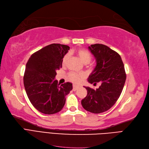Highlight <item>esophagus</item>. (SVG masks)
<instances>
[{
	"label": "esophagus",
	"mask_w": 149,
	"mask_h": 149,
	"mask_svg": "<svg viewBox=\"0 0 149 149\" xmlns=\"http://www.w3.org/2000/svg\"><path fill=\"white\" fill-rule=\"evenodd\" d=\"M79 88V86H77V85H73L72 86V90H73V91H76V90H78V88Z\"/></svg>",
	"instance_id": "1"
}]
</instances>
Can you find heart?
Instances as JSON below:
<instances>
[{
  "mask_svg": "<svg viewBox=\"0 0 149 149\" xmlns=\"http://www.w3.org/2000/svg\"><path fill=\"white\" fill-rule=\"evenodd\" d=\"M74 52L77 54V55L79 57V59L84 64H88L92 60V56L88 50L83 49H78L74 51ZM69 59V55L66 54L64 57L62 61V63L63 65L66 64L67 61ZM69 78L70 80L72 82L78 83L81 81V79L83 78V74L81 73H77L75 72H70L68 74Z\"/></svg>",
  "mask_w": 149,
  "mask_h": 149,
  "instance_id": "obj_1",
  "label": "heart"
}]
</instances>
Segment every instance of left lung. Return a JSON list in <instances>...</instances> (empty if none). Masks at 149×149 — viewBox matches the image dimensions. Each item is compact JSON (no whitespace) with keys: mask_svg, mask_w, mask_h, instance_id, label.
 I'll list each match as a JSON object with an SVG mask.
<instances>
[{"mask_svg":"<svg viewBox=\"0 0 149 149\" xmlns=\"http://www.w3.org/2000/svg\"><path fill=\"white\" fill-rule=\"evenodd\" d=\"M96 60V66L90 74V83L100 82L99 88L94 90L85 86L87 95L81 105L87 111L95 114L109 109L119 99L124 87L126 75L124 64L119 54L109 47L96 43L88 47Z\"/></svg>","mask_w":149,"mask_h":149,"instance_id":"1","label":"left lung"}]
</instances>
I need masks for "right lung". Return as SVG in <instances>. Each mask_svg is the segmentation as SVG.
I'll use <instances>...</instances> for the list:
<instances>
[{"label":"right lung","instance_id":"obj_1","mask_svg":"<svg viewBox=\"0 0 149 149\" xmlns=\"http://www.w3.org/2000/svg\"><path fill=\"white\" fill-rule=\"evenodd\" d=\"M70 47L52 43L33 54L26 65L23 77L25 90L30 102L42 113L54 114L61 111L72 83L58 84L56 71L62 68L63 57Z\"/></svg>","mask_w":149,"mask_h":149}]
</instances>
